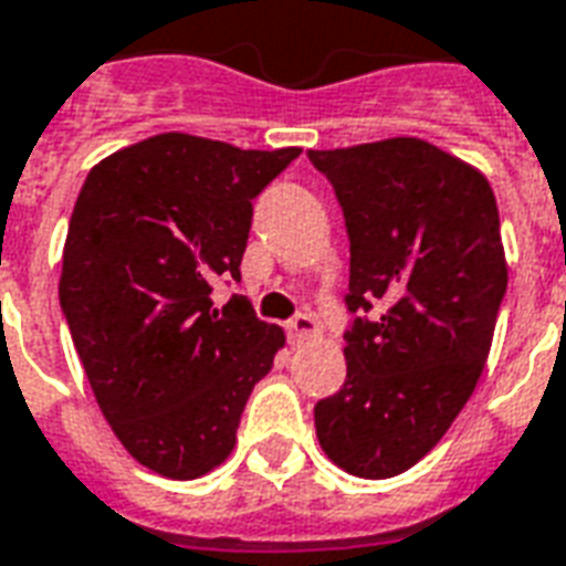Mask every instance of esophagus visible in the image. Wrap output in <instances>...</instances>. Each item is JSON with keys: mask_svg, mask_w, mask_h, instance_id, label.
<instances>
[{"mask_svg": "<svg viewBox=\"0 0 566 566\" xmlns=\"http://www.w3.org/2000/svg\"><path fill=\"white\" fill-rule=\"evenodd\" d=\"M317 321L312 315H296L294 321H287V336L294 345H303V342H312L317 338Z\"/></svg>", "mask_w": 566, "mask_h": 566, "instance_id": "obj_1", "label": "esophagus"}]
</instances>
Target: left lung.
<instances>
[{
  "instance_id": "left-lung-1",
  "label": "left lung",
  "mask_w": 566,
  "mask_h": 566,
  "mask_svg": "<svg viewBox=\"0 0 566 566\" xmlns=\"http://www.w3.org/2000/svg\"><path fill=\"white\" fill-rule=\"evenodd\" d=\"M350 240L347 378L315 405L317 441L347 474H405L441 441L483 375L506 291L489 179L420 137L312 149Z\"/></svg>"
}]
</instances>
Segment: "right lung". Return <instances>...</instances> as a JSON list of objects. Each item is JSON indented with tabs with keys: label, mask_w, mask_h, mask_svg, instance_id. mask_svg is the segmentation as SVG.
<instances>
[{
	"label": "right lung",
	"mask_w": 566,
	"mask_h": 566,
	"mask_svg": "<svg viewBox=\"0 0 566 566\" xmlns=\"http://www.w3.org/2000/svg\"><path fill=\"white\" fill-rule=\"evenodd\" d=\"M303 153L167 132L92 167L62 249L60 303L113 434L167 480L219 468L254 384L284 347L245 296L212 308L216 279L240 282L251 200Z\"/></svg>",
	"instance_id": "right-lung-1"
}]
</instances>
